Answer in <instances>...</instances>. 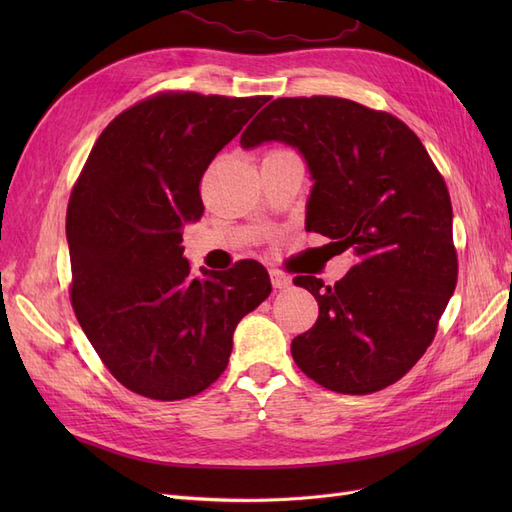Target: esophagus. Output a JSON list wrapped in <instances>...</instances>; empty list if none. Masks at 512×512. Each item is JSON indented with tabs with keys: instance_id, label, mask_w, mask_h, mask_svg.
I'll list each match as a JSON object with an SVG mask.
<instances>
[{
	"instance_id": "34e87169",
	"label": "esophagus",
	"mask_w": 512,
	"mask_h": 512,
	"mask_svg": "<svg viewBox=\"0 0 512 512\" xmlns=\"http://www.w3.org/2000/svg\"><path fill=\"white\" fill-rule=\"evenodd\" d=\"M271 284H273V288L275 290H286V288H290L292 286V280L288 275H284L282 271H277V269H271Z\"/></svg>"
}]
</instances>
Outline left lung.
Instances as JSON below:
<instances>
[{"label":"left lung","instance_id":"8db88e82","mask_svg":"<svg viewBox=\"0 0 512 512\" xmlns=\"http://www.w3.org/2000/svg\"><path fill=\"white\" fill-rule=\"evenodd\" d=\"M273 141L297 149L314 181L305 228L329 237L333 254L354 256L333 286L294 277L320 314L292 339V359L329 391H380L425 354L455 292L446 183L404 121L344 98L273 100L241 147Z\"/></svg>","mask_w":512,"mask_h":512}]
</instances>
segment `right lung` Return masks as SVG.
<instances>
[{
  "instance_id": "add662e5",
  "label": "right lung",
  "mask_w": 512,
  "mask_h": 512,
  "mask_svg": "<svg viewBox=\"0 0 512 512\" xmlns=\"http://www.w3.org/2000/svg\"><path fill=\"white\" fill-rule=\"evenodd\" d=\"M269 98L160 94L108 123L66 218L72 307L126 389L175 401L222 376L239 320L271 294L256 260L190 273L183 226L203 218L207 166Z\"/></svg>"
}]
</instances>
